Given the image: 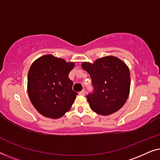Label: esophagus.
<instances>
[{
    "instance_id": "esophagus-1",
    "label": "esophagus",
    "mask_w": 160,
    "mask_h": 160,
    "mask_svg": "<svg viewBox=\"0 0 160 160\" xmlns=\"http://www.w3.org/2000/svg\"><path fill=\"white\" fill-rule=\"evenodd\" d=\"M85 93H86V91H85V89H83L82 91H81L79 92V95H85Z\"/></svg>"
}]
</instances>
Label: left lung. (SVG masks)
<instances>
[{
    "mask_svg": "<svg viewBox=\"0 0 160 160\" xmlns=\"http://www.w3.org/2000/svg\"><path fill=\"white\" fill-rule=\"evenodd\" d=\"M82 67L92 79L93 92L87 95L92 110L103 116L119 111L130 94V71L125 63L116 57L107 56L93 64L83 62Z\"/></svg>",
    "mask_w": 160,
    "mask_h": 160,
    "instance_id": "left-lung-1",
    "label": "left lung"
}]
</instances>
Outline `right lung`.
Here are the masks:
<instances>
[{
  "label": "right lung",
  "mask_w": 160,
  "mask_h": 160,
  "mask_svg": "<svg viewBox=\"0 0 160 160\" xmlns=\"http://www.w3.org/2000/svg\"><path fill=\"white\" fill-rule=\"evenodd\" d=\"M73 62L46 54L35 60L28 76V92L35 108L51 119L62 117L71 108L77 92L68 74Z\"/></svg>",
  "instance_id": "1"
}]
</instances>
